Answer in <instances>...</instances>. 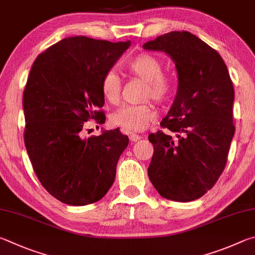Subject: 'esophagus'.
Here are the masks:
<instances>
[{
	"label": "esophagus",
	"mask_w": 255,
	"mask_h": 255,
	"mask_svg": "<svg viewBox=\"0 0 255 255\" xmlns=\"http://www.w3.org/2000/svg\"><path fill=\"white\" fill-rule=\"evenodd\" d=\"M128 137H130V140H131L132 142H136L137 140H140L142 136L137 135V134H130V136H128Z\"/></svg>",
	"instance_id": "esophagus-1"
}]
</instances>
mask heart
<instances>
[{
	"instance_id": "heart-1",
	"label": "heart",
	"mask_w": 255,
	"mask_h": 255,
	"mask_svg": "<svg viewBox=\"0 0 255 255\" xmlns=\"http://www.w3.org/2000/svg\"><path fill=\"white\" fill-rule=\"evenodd\" d=\"M128 73L144 80L148 85L145 89V100L152 98L162 103L170 96L172 83L162 74V64L158 58L149 53H141L128 62ZM102 94L107 102L118 103L122 92V80L115 70L106 71L101 82ZM157 120V111L152 104L128 105L112 115V122L125 132H142Z\"/></svg>"
}]
</instances>
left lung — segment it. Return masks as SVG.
<instances>
[{
  "mask_svg": "<svg viewBox=\"0 0 255 255\" xmlns=\"http://www.w3.org/2000/svg\"><path fill=\"white\" fill-rule=\"evenodd\" d=\"M175 62L178 88L171 109L151 133L149 179L163 198L191 202L216 184L235 128L234 88L223 58L188 31H172L143 44ZM172 132L176 136L171 134Z\"/></svg>",
  "mask_w": 255,
  "mask_h": 255,
  "instance_id": "8db88e82",
  "label": "left lung"
}]
</instances>
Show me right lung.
<instances>
[{"instance_id": "1", "label": "right lung", "mask_w": 255, "mask_h": 255, "mask_svg": "<svg viewBox=\"0 0 255 255\" xmlns=\"http://www.w3.org/2000/svg\"><path fill=\"white\" fill-rule=\"evenodd\" d=\"M131 41L77 35L40 53L23 92L24 143L39 181L61 203L84 206L113 185L128 144L119 128L83 139L85 122L105 123L101 82Z\"/></svg>"}]
</instances>
